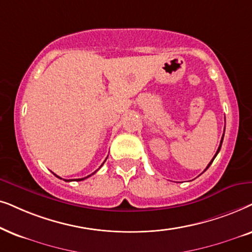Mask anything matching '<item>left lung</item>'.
<instances>
[{
  "instance_id": "left-lung-1",
  "label": "left lung",
  "mask_w": 252,
  "mask_h": 252,
  "mask_svg": "<svg viewBox=\"0 0 252 252\" xmlns=\"http://www.w3.org/2000/svg\"><path fill=\"white\" fill-rule=\"evenodd\" d=\"M222 140H223V136H222V138H221V142H220V145H219V149H218V151H217V153H216V156H214V157H213V159H212V160H211V162H210V163H209V165H207V167H206V169H207V168H209V167H210V166H211V163H212V162H213V160H214V158H216V157H217V154H218V153H219V151H220V149H221V145H222ZM206 169H205V170H206Z\"/></svg>"
}]
</instances>
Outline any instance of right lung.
Returning <instances> with one entry per match:
<instances>
[{"label":"right lung","mask_w":252,"mask_h":252,"mask_svg":"<svg viewBox=\"0 0 252 252\" xmlns=\"http://www.w3.org/2000/svg\"><path fill=\"white\" fill-rule=\"evenodd\" d=\"M102 165H103V163H102ZM101 165V166H102ZM101 166H100V167H101ZM95 172H96V170H95ZM94 172V173H95ZM94 173H93V174H94ZM93 174H91V175H93ZM54 175H55V174H54ZM91 175H89V176H86V177H84V179H76L75 181H83V180H85V179H87V177H90V176H91ZM56 176H58V175H56ZM59 177V176H58ZM59 179H61V177H59ZM64 181H66V180H64ZM69 181H72V180H69ZM69 181H66V182H69Z\"/></svg>","instance_id":"1"}]
</instances>
